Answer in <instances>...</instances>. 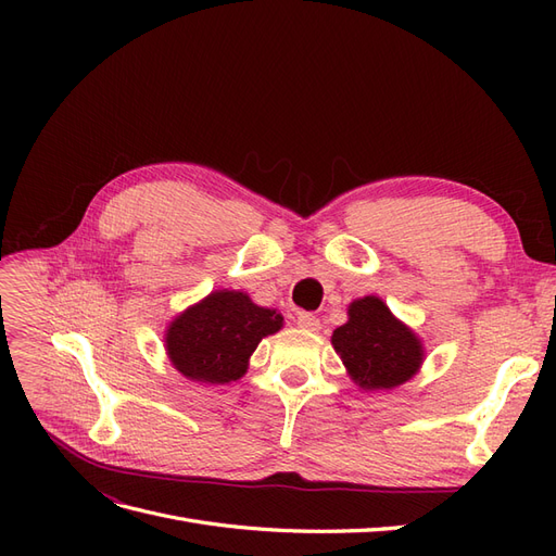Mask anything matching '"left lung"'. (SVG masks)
Returning a JSON list of instances; mask_svg holds the SVG:
<instances>
[{"label": "left lung", "instance_id": "left-lung-1", "mask_svg": "<svg viewBox=\"0 0 556 556\" xmlns=\"http://www.w3.org/2000/svg\"><path fill=\"white\" fill-rule=\"evenodd\" d=\"M282 315L241 290H215L174 317L164 333L169 362L185 378L208 384L239 380L260 341L280 331Z\"/></svg>", "mask_w": 556, "mask_h": 556}]
</instances>
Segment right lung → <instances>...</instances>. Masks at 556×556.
I'll return each mask as SVG.
<instances>
[{"label": "right lung", "instance_id": "add662e5", "mask_svg": "<svg viewBox=\"0 0 556 556\" xmlns=\"http://www.w3.org/2000/svg\"><path fill=\"white\" fill-rule=\"evenodd\" d=\"M348 323L331 336L350 378L362 390H392L422 366V341L392 315L378 296L352 301Z\"/></svg>", "mask_w": 556, "mask_h": 556}]
</instances>
